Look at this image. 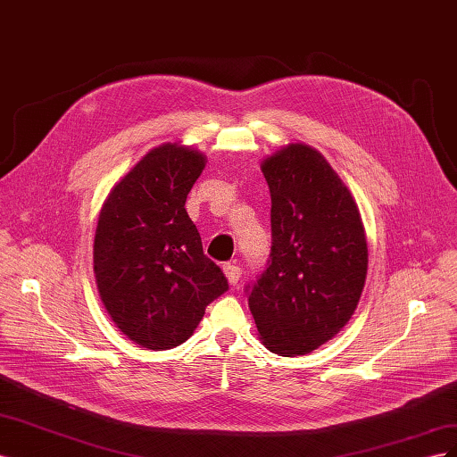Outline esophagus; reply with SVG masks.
<instances>
[{"label": "esophagus", "mask_w": 457, "mask_h": 457, "mask_svg": "<svg viewBox=\"0 0 457 457\" xmlns=\"http://www.w3.org/2000/svg\"><path fill=\"white\" fill-rule=\"evenodd\" d=\"M223 272H225V276H227V280H228L230 286H237V284H238L242 272H240V269H238L237 265H230V262H225V265H223Z\"/></svg>", "instance_id": "esophagus-1"}]
</instances>
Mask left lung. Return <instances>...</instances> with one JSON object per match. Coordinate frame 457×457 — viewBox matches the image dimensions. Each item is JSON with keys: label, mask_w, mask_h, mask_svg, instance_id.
<instances>
[{"label": "left lung", "mask_w": 457, "mask_h": 457, "mask_svg": "<svg viewBox=\"0 0 457 457\" xmlns=\"http://www.w3.org/2000/svg\"><path fill=\"white\" fill-rule=\"evenodd\" d=\"M270 188L272 250L247 305L261 343L309 354L351 320L368 272L361 212L316 148L289 143L261 162Z\"/></svg>", "instance_id": "8db88e82"}]
</instances>
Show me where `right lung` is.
Listing matches in <instances>:
<instances>
[{"instance_id": "1", "label": "right lung", "mask_w": 457, "mask_h": 457, "mask_svg": "<svg viewBox=\"0 0 457 457\" xmlns=\"http://www.w3.org/2000/svg\"><path fill=\"white\" fill-rule=\"evenodd\" d=\"M205 154L158 145L108 192L96 220L93 270L106 312L148 351L185 343L205 307L228 289L185 210Z\"/></svg>"}]
</instances>
